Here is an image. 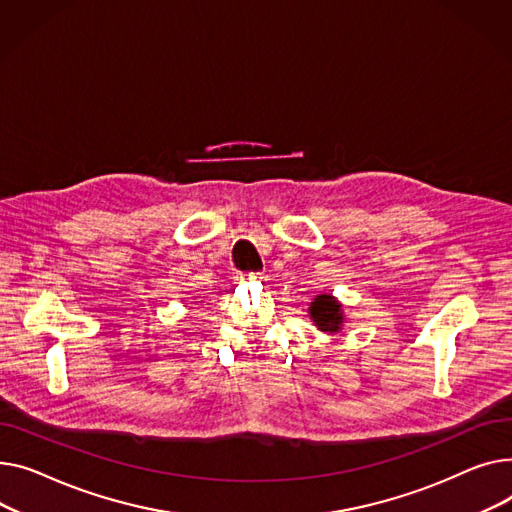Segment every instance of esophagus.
Instances as JSON below:
<instances>
[{"label":"esophagus","instance_id":"1","mask_svg":"<svg viewBox=\"0 0 512 512\" xmlns=\"http://www.w3.org/2000/svg\"><path fill=\"white\" fill-rule=\"evenodd\" d=\"M244 281H262V275L260 273H246Z\"/></svg>","mask_w":512,"mask_h":512}]
</instances>
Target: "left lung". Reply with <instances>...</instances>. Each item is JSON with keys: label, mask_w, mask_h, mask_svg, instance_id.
Instances as JSON below:
<instances>
[{"label": "left lung", "mask_w": 512, "mask_h": 512, "mask_svg": "<svg viewBox=\"0 0 512 512\" xmlns=\"http://www.w3.org/2000/svg\"><path fill=\"white\" fill-rule=\"evenodd\" d=\"M310 316L320 330H330V333H337L343 324L341 306L335 302V297H330V295H318L314 299L312 308H310Z\"/></svg>", "instance_id": "8db88e82"}]
</instances>
